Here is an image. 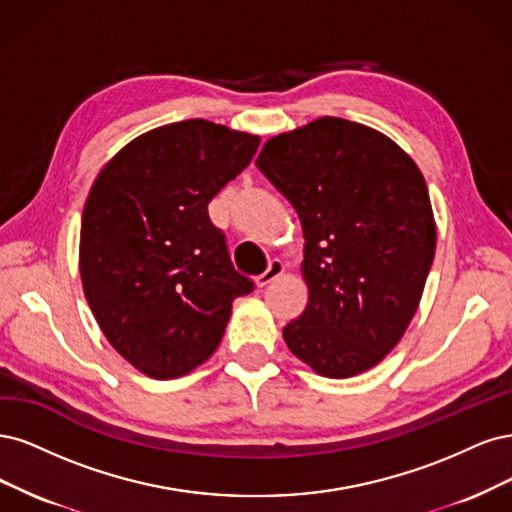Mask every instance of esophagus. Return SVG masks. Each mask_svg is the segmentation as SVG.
<instances>
[{"label":"esophagus","mask_w":512,"mask_h":512,"mask_svg":"<svg viewBox=\"0 0 512 512\" xmlns=\"http://www.w3.org/2000/svg\"><path fill=\"white\" fill-rule=\"evenodd\" d=\"M283 272H285V263L278 261V259H272L268 270L263 272L261 276H257L255 283H257V287H268L270 283H274L278 276H283Z\"/></svg>","instance_id":"obj_1"}]
</instances>
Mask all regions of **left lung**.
I'll return each instance as SVG.
<instances>
[{
  "label": "left lung",
  "mask_w": 512,
  "mask_h": 512,
  "mask_svg": "<svg viewBox=\"0 0 512 512\" xmlns=\"http://www.w3.org/2000/svg\"><path fill=\"white\" fill-rule=\"evenodd\" d=\"M255 166L306 240L308 304L283 329L289 351L327 378L378 366L415 317L436 253L417 163L381 131L321 117L270 138Z\"/></svg>",
  "instance_id": "obj_1"
}]
</instances>
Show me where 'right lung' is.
Returning a JSON list of instances; mask_svg holds the SVG:
<instances>
[{
  "instance_id": "1",
  "label": "right lung",
  "mask_w": 512,
  "mask_h": 512,
  "mask_svg": "<svg viewBox=\"0 0 512 512\" xmlns=\"http://www.w3.org/2000/svg\"><path fill=\"white\" fill-rule=\"evenodd\" d=\"M259 136L204 119L125 144L93 180L78 268L93 317L138 372L170 381L217 351L238 295L253 291L208 204L249 166Z\"/></svg>"
}]
</instances>
